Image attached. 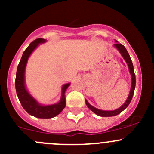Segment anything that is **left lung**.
Wrapping results in <instances>:
<instances>
[{"label":"left lung","instance_id":"left-lung-1","mask_svg":"<svg viewBox=\"0 0 154 154\" xmlns=\"http://www.w3.org/2000/svg\"><path fill=\"white\" fill-rule=\"evenodd\" d=\"M116 42H118V41L116 40ZM113 46L119 51L121 55L122 56L124 60H125L126 63H127V66H128L129 72H130V75H131V88H130V93H129L128 97H127V100L125 102V103H124L122 106L119 107V108L116 109L115 110L106 111V110L99 109H97L95 108V107L91 106V105L87 101V100H86V106H88V108L90 110H91L93 112L95 113L96 115H97V116H101V117H112V116H117V115L120 114L122 111H124V110L128 106V105L130 104V101H131L132 98H133V94H134L135 87H136V76H135L134 69H133V63H132L131 59H130V55H129L128 52H127V49H126L123 45L119 44V43H116V44L113 45Z\"/></svg>","mask_w":154,"mask_h":154}]
</instances>
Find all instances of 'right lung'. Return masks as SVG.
I'll return each instance as SVG.
<instances>
[{"instance_id":"1","label":"right lung","mask_w":154,"mask_h":154,"mask_svg":"<svg viewBox=\"0 0 154 154\" xmlns=\"http://www.w3.org/2000/svg\"><path fill=\"white\" fill-rule=\"evenodd\" d=\"M47 40L37 38L29 44L24 51L21 61L17 68L15 77V89L19 101L23 108L31 116L38 119H51L60 114L66 107L65 93L71 83H66L62 86V94L58 103L51 105H42L34 98L27 89L25 85V69L29 56L40 44L45 43Z\"/></svg>"}]
</instances>
